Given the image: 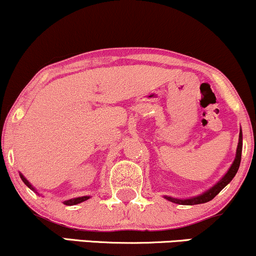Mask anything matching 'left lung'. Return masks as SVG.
<instances>
[{
  "mask_svg": "<svg viewBox=\"0 0 256 256\" xmlns=\"http://www.w3.org/2000/svg\"><path fill=\"white\" fill-rule=\"evenodd\" d=\"M240 155H242V131L240 132V140H238V146H237V152H236V158H234V164L230 167L228 173L222 177V180H219L212 189H210L208 192H206L202 194V195L196 196V198H186V200H179V198H166L167 200H170L171 202H174V204H188V206H192V204H206V202L210 201L216 198L218 194L222 192V189L228 185L230 182L232 180V178L236 176L237 171H238V167L240 164Z\"/></svg>",
  "mask_w": 256,
  "mask_h": 256,
  "instance_id": "8db88e82",
  "label": "left lung"
}]
</instances>
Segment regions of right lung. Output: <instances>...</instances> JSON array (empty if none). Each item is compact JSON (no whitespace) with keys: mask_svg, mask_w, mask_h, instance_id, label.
I'll list each match as a JSON object with an SVG mask.
<instances>
[{"mask_svg":"<svg viewBox=\"0 0 256 256\" xmlns=\"http://www.w3.org/2000/svg\"><path fill=\"white\" fill-rule=\"evenodd\" d=\"M20 178H22V180L24 182V183L28 185V188H30V189H32L34 190V188H32V185L28 183V179H26L24 176L22 174H20ZM89 198V196H83V198H71V200H67V201H64V204H66V206H73V204H80V202H83V201H86V200Z\"/></svg>","mask_w":256,"mask_h":256,"instance_id":"obj_1","label":"right lung"}]
</instances>
